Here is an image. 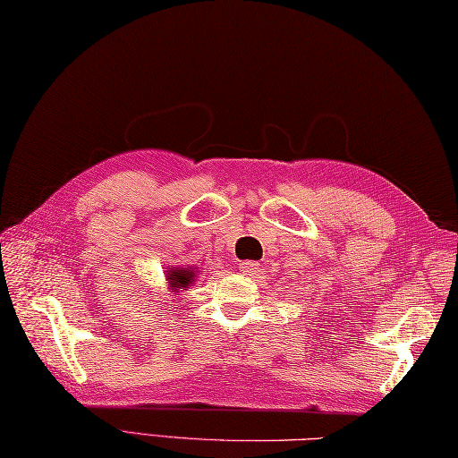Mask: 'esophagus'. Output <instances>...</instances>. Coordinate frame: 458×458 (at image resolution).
I'll return each mask as SVG.
<instances>
[{
	"instance_id": "esophagus-1",
	"label": "esophagus",
	"mask_w": 458,
	"mask_h": 458,
	"mask_svg": "<svg viewBox=\"0 0 458 458\" xmlns=\"http://www.w3.org/2000/svg\"><path fill=\"white\" fill-rule=\"evenodd\" d=\"M259 269L257 261H241L239 263V271L243 275H255V271Z\"/></svg>"
}]
</instances>
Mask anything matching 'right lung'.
Instances as JSON below:
<instances>
[{"instance_id": "add662e5", "label": "right lung", "mask_w": 458, "mask_h": 458, "mask_svg": "<svg viewBox=\"0 0 458 458\" xmlns=\"http://www.w3.org/2000/svg\"><path fill=\"white\" fill-rule=\"evenodd\" d=\"M191 279H193V271H187V267H185V269H181V271L174 269V271H171V275H169L171 287H175V289L187 287V284L191 283Z\"/></svg>"}]
</instances>
